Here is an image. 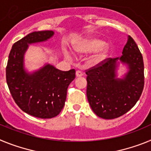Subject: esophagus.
<instances>
[{"label": "esophagus", "instance_id": "34e87169", "mask_svg": "<svg viewBox=\"0 0 151 151\" xmlns=\"http://www.w3.org/2000/svg\"><path fill=\"white\" fill-rule=\"evenodd\" d=\"M76 77H82L83 76V73H82V71H80V70H77L76 73Z\"/></svg>", "mask_w": 151, "mask_h": 151}]
</instances>
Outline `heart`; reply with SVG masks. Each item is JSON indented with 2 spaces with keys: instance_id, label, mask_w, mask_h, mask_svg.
I'll return each mask as SVG.
<instances>
[{
  "instance_id": "b5f03b06",
  "label": "heart",
  "mask_w": 151,
  "mask_h": 151,
  "mask_svg": "<svg viewBox=\"0 0 151 151\" xmlns=\"http://www.w3.org/2000/svg\"><path fill=\"white\" fill-rule=\"evenodd\" d=\"M73 50L79 55L94 52L89 58V63L95 66L104 62L107 58L110 48L104 40L97 37H88L75 43Z\"/></svg>"
}]
</instances>
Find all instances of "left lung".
I'll list each match as a JSON object with an SVG mask.
<instances>
[{
	"label": "left lung",
	"instance_id": "1",
	"mask_svg": "<svg viewBox=\"0 0 151 151\" xmlns=\"http://www.w3.org/2000/svg\"><path fill=\"white\" fill-rule=\"evenodd\" d=\"M119 60L126 64L129 69L122 79L116 77ZM85 73L89 104L97 116L105 119L118 118L127 113L135 105L143 91V57L129 35L120 57L106 59Z\"/></svg>",
	"mask_w": 151,
	"mask_h": 151
}]
</instances>
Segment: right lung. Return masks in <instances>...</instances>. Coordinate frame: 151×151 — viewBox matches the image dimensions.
I'll return each instance as SVG.
<instances>
[{
    "label": "right lung",
    "instance_id": "right-lung-1",
    "mask_svg": "<svg viewBox=\"0 0 151 151\" xmlns=\"http://www.w3.org/2000/svg\"><path fill=\"white\" fill-rule=\"evenodd\" d=\"M53 31H39L27 35L13 44L6 68V83L13 100L22 111L41 119L57 116L63 108L69 84L76 70L61 71L50 64L29 73L24 67V54L29 45L45 41Z\"/></svg>",
    "mask_w": 151,
    "mask_h": 151
}]
</instances>
